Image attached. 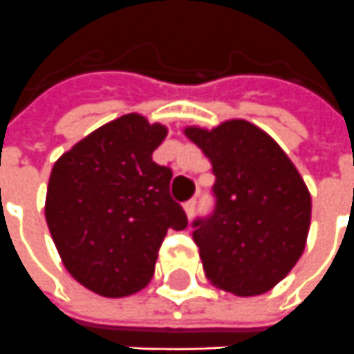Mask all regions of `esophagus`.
Listing matches in <instances>:
<instances>
[{
	"mask_svg": "<svg viewBox=\"0 0 354 354\" xmlns=\"http://www.w3.org/2000/svg\"><path fill=\"white\" fill-rule=\"evenodd\" d=\"M183 208H185V214L191 218L192 214H194V208H196V198H191V201H187L183 204Z\"/></svg>",
	"mask_w": 354,
	"mask_h": 354,
	"instance_id": "obj_1",
	"label": "esophagus"
}]
</instances>
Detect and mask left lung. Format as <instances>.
<instances>
[{"label":"left lung","mask_w":354,"mask_h":354,"mask_svg":"<svg viewBox=\"0 0 354 354\" xmlns=\"http://www.w3.org/2000/svg\"><path fill=\"white\" fill-rule=\"evenodd\" d=\"M212 163L214 206L192 219L204 274L239 297L270 291L293 270L310 227V194L291 160L248 121L185 131Z\"/></svg>","instance_id":"1"}]
</instances>
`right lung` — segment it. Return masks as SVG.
Segmentation results:
<instances>
[{"instance_id":"obj_1","label":"right lung","mask_w":354,"mask_h":354,"mask_svg":"<svg viewBox=\"0 0 354 354\" xmlns=\"http://www.w3.org/2000/svg\"><path fill=\"white\" fill-rule=\"evenodd\" d=\"M165 136V127L129 113L82 138L51 169V239L69 274L102 297L146 287L167 229L189 223L169 196L173 171L152 160Z\"/></svg>"}]
</instances>
